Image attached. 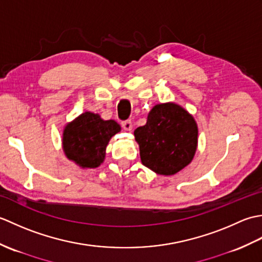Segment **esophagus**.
<instances>
[{"mask_svg": "<svg viewBox=\"0 0 262 262\" xmlns=\"http://www.w3.org/2000/svg\"><path fill=\"white\" fill-rule=\"evenodd\" d=\"M121 126H122V128H124L125 130H128V132H130L133 129V124H132L130 120L122 121L121 122Z\"/></svg>", "mask_w": 262, "mask_h": 262, "instance_id": "obj_1", "label": "esophagus"}]
</instances>
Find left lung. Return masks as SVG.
Returning a JSON list of instances; mask_svg holds the SVG:
<instances>
[{"label": "left lung", "instance_id": "left-lung-1", "mask_svg": "<svg viewBox=\"0 0 262 262\" xmlns=\"http://www.w3.org/2000/svg\"><path fill=\"white\" fill-rule=\"evenodd\" d=\"M142 163L157 174L173 176L191 162L198 126L191 114L174 102L155 104L144 126L134 132Z\"/></svg>", "mask_w": 262, "mask_h": 262}]
</instances>
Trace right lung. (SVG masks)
I'll list each match as a JSON object with an SVG mask.
<instances>
[{"label": "right lung", "instance_id": "1", "mask_svg": "<svg viewBox=\"0 0 262 262\" xmlns=\"http://www.w3.org/2000/svg\"><path fill=\"white\" fill-rule=\"evenodd\" d=\"M120 129L115 120H104L99 114L85 111L64 127L65 157L82 169H96L103 163L111 137Z\"/></svg>", "mask_w": 262, "mask_h": 262}]
</instances>
